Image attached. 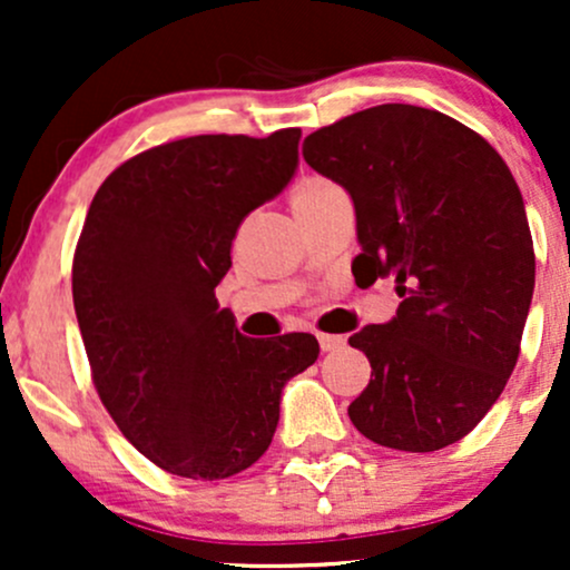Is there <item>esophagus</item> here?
Here are the masks:
<instances>
[{
  "label": "esophagus",
  "mask_w": 570,
  "mask_h": 570,
  "mask_svg": "<svg viewBox=\"0 0 570 570\" xmlns=\"http://www.w3.org/2000/svg\"><path fill=\"white\" fill-rule=\"evenodd\" d=\"M318 345H322V351H337L345 345V337L343 335H318Z\"/></svg>",
  "instance_id": "1"
}]
</instances>
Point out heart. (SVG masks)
<instances>
[{"label":"heart","mask_w":570,"mask_h":570,"mask_svg":"<svg viewBox=\"0 0 570 570\" xmlns=\"http://www.w3.org/2000/svg\"><path fill=\"white\" fill-rule=\"evenodd\" d=\"M326 187H332L330 181H322V179H311V181H305V185L299 187L297 193H294V200H299V198H307V195H316V193H322V189H326Z\"/></svg>","instance_id":"obj_1"}]
</instances>
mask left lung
I'll list each match as a JSON object with an SVG mask.
<instances>
[{"mask_svg": "<svg viewBox=\"0 0 570 570\" xmlns=\"http://www.w3.org/2000/svg\"><path fill=\"white\" fill-rule=\"evenodd\" d=\"M348 189L356 284L394 276L396 316L351 335L370 385L351 423L383 448L431 453L472 431L512 375L535 284L525 203L490 144L453 117L381 104L303 144Z\"/></svg>", "mask_w": 570, "mask_h": 570, "instance_id": "left-lung-1", "label": "left lung"}]
</instances>
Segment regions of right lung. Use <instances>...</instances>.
Returning a JSON list of instances; mask_svg holds the SVG:
<instances>
[{
	"instance_id": "add662e5",
	"label": "right lung",
	"mask_w": 570,
	"mask_h": 570,
	"mask_svg": "<svg viewBox=\"0 0 570 570\" xmlns=\"http://www.w3.org/2000/svg\"><path fill=\"white\" fill-rule=\"evenodd\" d=\"M299 136L160 144L115 168L88 208L71 294L94 385L168 474L225 480L259 461L286 381L318 358L307 332L244 337L214 294L240 222L297 171Z\"/></svg>"
}]
</instances>
